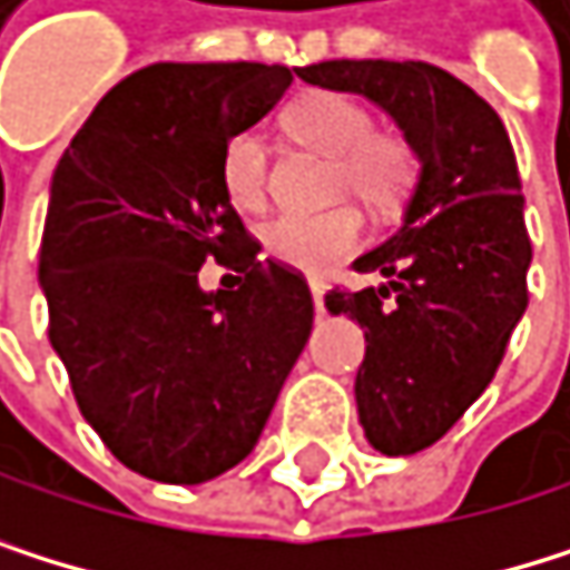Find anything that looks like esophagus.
I'll use <instances>...</instances> for the list:
<instances>
[{
  "instance_id": "34e87169",
  "label": "esophagus",
  "mask_w": 570,
  "mask_h": 570,
  "mask_svg": "<svg viewBox=\"0 0 570 570\" xmlns=\"http://www.w3.org/2000/svg\"><path fill=\"white\" fill-rule=\"evenodd\" d=\"M308 288H312V302H316V312L323 316V312H326V285L320 278H308Z\"/></svg>"
}]
</instances>
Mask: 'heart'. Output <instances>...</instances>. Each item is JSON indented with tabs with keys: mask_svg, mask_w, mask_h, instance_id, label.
Segmentation results:
<instances>
[{
	"mask_svg": "<svg viewBox=\"0 0 570 570\" xmlns=\"http://www.w3.org/2000/svg\"><path fill=\"white\" fill-rule=\"evenodd\" d=\"M288 131L333 159V193L366 207H394L417 176V156L397 131H374V111L343 91H305L285 111ZM224 193L237 210L268 200V149L258 131H237L220 156ZM265 254L288 268L320 275L363 244V217L353 207L323 214H282L262 227Z\"/></svg>",
	"mask_w": 570,
	"mask_h": 570,
	"instance_id": "obj_1",
	"label": "heart"
}]
</instances>
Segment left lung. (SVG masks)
<instances>
[{"mask_svg":"<svg viewBox=\"0 0 570 570\" xmlns=\"http://www.w3.org/2000/svg\"><path fill=\"white\" fill-rule=\"evenodd\" d=\"M295 73L384 108L421 163L401 230L353 262L387 282L326 295L366 340L356 370L366 442L414 455L490 387L527 308L533 250L510 135L469 83L421 60H323Z\"/></svg>","mask_w":570,"mask_h":570,"instance_id":"obj_1","label":"left lung"}]
</instances>
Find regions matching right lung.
<instances>
[{"instance_id": "1", "label": "right lung", "mask_w": 570, "mask_h": 570, "mask_svg": "<svg viewBox=\"0 0 570 570\" xmlns=\"http://www.w3.org/2000/svg\"><path fill=\"white\" fill-rule=\"evenodd\" d=\"M275 63H153L73 135L50 183L40 288L83 421L131 472L196 487L258 445L312 333L305 278L254 240L220 179L227 138L288 91ZM207 257L238 288L204 293Z\"/></svg>"}]
</instances>
